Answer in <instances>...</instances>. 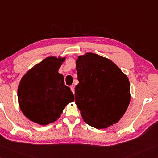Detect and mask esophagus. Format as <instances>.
<instances>
[{"instance_id": "obj_1", "label": "esophagus", "mask_w": 158, "mask_h": 158, "mask_svg": "<svg viewBox=\"0 0 158 158\" xmlns=\"http://www.w3.org/2000/svg\"><path fill=\"white\" fill-rule=\"evenodd\" d=\"M71 92H73V94H74V93H75V88H74V86H73V85H72V86H71Z\"/></svg>"}]
</instances>
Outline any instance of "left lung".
Listing matches in <instances>:
<instances>
[{
	"mask_svg": "<svg viewBox=\"0 0 158 158\" xmlns=\"http://www.w3.org/2000/svg\"><path fill=\"white\" fill-rule=\"evenodd\" d=\"M76 70L75 98L85 122L97 129L117 123L131 101L126 75L110 60L92 52L78 56Z\"/></svg>",
	"mask_w": 158,
	"mask_h": 158,
	"instance_id": "obj_1",
	"label": "left lung"
}]
</instances>
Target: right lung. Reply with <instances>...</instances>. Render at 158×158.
I'll return each instance as SVG.
<instances>
[{
	"label": "right lung",
	"instance_id": "right-lung-1",
	"mask_svg": "<svg viewBox=\"0 0 158 158\" xmlns=\"http://www.w3.org/2000/svg\"><path fill=\"white\" fill-rule=\"evenodd\" d=\"M65 57H48L24 75L18 87V101L23 114L40 125L46 126L60 117L66 105L74 101L58 73Z\"/></svg>",
	"mask_w": 158,
	"mask_h": 158
}]
</instances>
